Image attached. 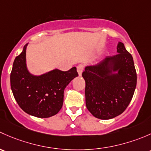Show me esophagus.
<instances>
[{"label": "esophagus", "instance_id": "esophagus-1", "mask_svg": "<svg viewBox=\"0 0 151 151\" xmlns=\"http://www.w3.org/2000/svg\"><path fill=\"white\" fill-rule=\"evenodd\" d=\"M83 65H79L77 66V71L78 73V76H81L82 73H83Z\"/></svg>", "mask_w": 151, "mask_h": 151}]
</instances>
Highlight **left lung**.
Instances as JSON below:
<instances>
[{
	"mask_svg": "<svg viewBox=\"0 0 151 151\" xmlns=\"http://www.w3.org/2000/svg\"><path fill=\"white\" fill-rule=\"evenodd\" d=\"M118 54L85 68V96L88 111L99 119H111L128 107L137 85L133 57L119 42Z\"/></svg>",
	"mask_w": 151,
	"mask_h": 151,
	"instance_id": "8db88e82",
	"label": "left lung"
}]
</instances>
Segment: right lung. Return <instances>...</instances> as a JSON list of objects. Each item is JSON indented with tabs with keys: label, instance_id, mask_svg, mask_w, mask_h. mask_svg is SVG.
Instances as JSON below:
<instances>
[{
	"label": "right lung",
	"instance_id": "1",
	"mask_svg": "<svg viewBox=\"0 0 151 151\" xmlns=\"http://www.w3.org/2000/svg\"><path fill=\"white\" fill-rule=\"evenodd\" d=\"M24 46L15 58L10 76L11 88L19 106L27 114L49 118L57 114L64 101V90L78 76L76 67L68 71L54 69L40 76L29 72Z\"/></svg>",
	"mask_w": 151,
	"mask_h": 151
}]
</instances>
